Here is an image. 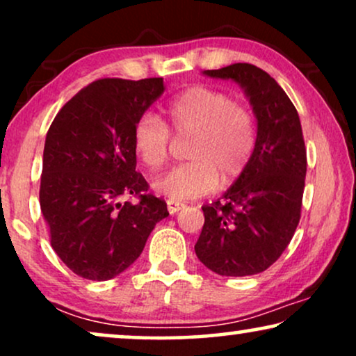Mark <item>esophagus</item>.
Returning <instances> with one entry per match:
<instances>
[{
  "label": "esophagus",
  "mask_w": 356,
  "mask_h": 356,
  "mask_svg": "<svg viewBox=\"0 0 356 356\" xmlns=\"http://www.w3.org/2000/svg\"><path fill=\"white\" fill-rule=\"evenodd\" d=\"M184 207V204L183 202H178V201H172V199H168L167 201V209H168V212L172 213H177V212H179L181 211V209Z\"/></svg>",
  "instance_id": "34e87169"
}]
</instances>
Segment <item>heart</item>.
Returning a JSON list of instances; mask_svg holds the SVG:
<instances>
[{"instance_id":"1","label":"heart","mask_w":356,"mask_h":356,"mask_svg":"<svg viewBox=\"0 0 356 356\" xmlns=\"http://www.w3.org/2000/svg\"><path fill=\"white\" fill-rule=\"evenodd\" d=\"M168 126L175 133L193 134L188 147L191 162L173 167L155 179L152 188L172 201L209 194L218 181L232 183L250 162L256 144L251 111L225 92L193 86L173 97L165 106ZM131 143L136 157L149 170H157L168 157L172 136L162 120L140 115Z\"/></svg>"}]
</instances>
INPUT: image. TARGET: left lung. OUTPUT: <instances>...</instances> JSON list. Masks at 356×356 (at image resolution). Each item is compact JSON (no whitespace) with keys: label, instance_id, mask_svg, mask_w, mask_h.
I'll list each match as a JSON object with an SVG mask.
<instances>
[{"label":"left lung","instance_id":"8db88e82","mask_svg":"<svg viewBox=\"0 0 356 356\" xmlns=\"http://www.w3.org/2000/svg\"><path fill=\"white\" fill-rule=\"evenodd\" d=\"M202 74L241 87L257 131L243 173L217 201L202 206L194 251L218 275H254L279 259L300 222L306 177L300 116L274 77L254 65L235 63Z\"/></svg>","mask_w":356,"mask_h":356}]
</instances>
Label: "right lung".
<instances>
[{
  "label": "right lung",
  "instance_id": "obj_1",
  "mask_svg": "<svg viewBox=\"0 0 356 356\" xmlns=\"http://www.w3.org/2000/svg\"><path fill=\"white\" fill-rule=\"evenodd\" d=\"M162 77L100 79L60 110L47 133L40 209L60 259L89 280H110L143 252L167 202L136 172L134 123L163 94ZM133 193L140 202H119Z\"/></svg>",
  "mask_w": 356,
  "mask_h": 356
}]
</instances>
